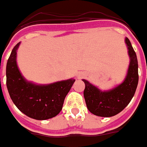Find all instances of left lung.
<instances>
[{
    "mask_svg": "<svg viewBox=\"0 0 147 147\" xmlns=\"http://www.w3.org/2000/svg\"><path fill=\"white\" fill-rule=\"evenodd\" d=\"M125 42L129 57L127 74L122 83L109 90H100L86 80L84 96L88 109L96 116L109 117L117 115L126 107L135 93L138 83V65L136 53L128 38Z\"/></svg>",
    "mask_w": 147,
    "mask_h": 147,
    "instance_id": "8db88e82",
    "label": "left lung"
}]
</instances>
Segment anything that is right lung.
<instances>
[{"label":"right lung","mask_w":147,"mask_h":147,"mask_svg":"<svg viewBox=\"0 0 147 147\" xmlns=\"http://www.w3.org/2000/svg\"><path fill=\"white\" fill-rule=\"evenodd\" d=\"M21 42L12 50L6 65V85L13 102L22 113L36 120L52 118L60 113L67 94L76 80L73 78L48 84L28 81L17 63Z\"/></svg>","instance_id":"obj_1"}]
</instances>
